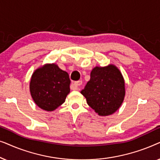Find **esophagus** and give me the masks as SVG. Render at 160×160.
Returning <instances> with one entry per match:
<instances>
[{"instance_id": "obj_1", "label": "esophagus", "mask_w": 160, "mask_h": 160, "mask_svg": "<svg viewBox=\"0 0 160 160\" xmlns=\"http://www.w3.org/2000/svg\"><path fill=\"white\" fill-rule=\"evenodd\" d=\"M82 84V81H77V82H74L73 84V89H79V87Z\"/></svg>"}]
</instances>
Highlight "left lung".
<instances>
[{"instance_id": "1", "label": "left lung", "mask_w": 160, "mask_h": 160, "mask_svg": "<svg viewBox=\"0 0 160 160\" xmlns=\"http://www.w3.org/2000/svg\"><path fill=\"white\" fill-rule=\"evenodd\" d=\"M81 93L98 115H111L123 102L125 95L124 78L114 65L96 66L91 71L90 80Z\"/></svg>"}]
</instances>
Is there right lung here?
I'll list each match as a JSON object with an SVG mask.
<instances>
[{"label": "right lung", "instance_id": "1", "mask_svg": "<svg viewBox=\"0 0 160 160\" xmlns=\"http://www.w3.org/2000/svg\"><path fill=\"white\" fill-rule=\"evenodd\" d=\"M71 80L58 65L46 64L32 73L30 92L35 103L43 110L52 111L65 102L70 92Z\"/></svg>", "mask_w": 160, "mask_h": 160}]
</instances>
